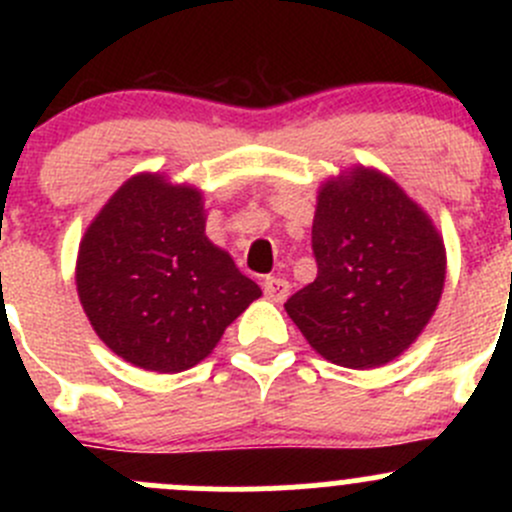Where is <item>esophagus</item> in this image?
Here are the masks:
<instances>
[{
	"label": "esophagus",
	"instance_id": "obj_1",
	"mask_svg": "<svg viewBox=\"0 0 512 512\" xmlns=\"http://www.w3.org/2000/svg\"><path fill=\"white\" fill-rule=\"evenodd\" d=\"M262 289H265V297L270 299V302H285L289 294V282L285 277H267V280L262 282Z\"/></svg>",
	"mask_w": 512,
	"mask_h": 512
}]
</instances>
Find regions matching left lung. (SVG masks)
<instances>
[{
    "label": "left lung",
    "instance_id": "1",
    "mask_svg": "<svg viewBox=\"0 0 512 512\" xmlns=\"http://www.w3.org/2000/svg\"><path fill=\"white\" fill-rule=\"evenodd\" d=\"M317 280L285 302L312 349L347 369L389 364L416 342L446 282V247L426 213L359 165L319 188Z\"/></svg>",
    "mask_w": 512,
    "mask_h": 512
}]
</instances>
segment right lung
Returning a JSON list of instances; mask_svg holds the SVG:
<instances>
[{
    "label": "right lung",
    "instance_id": "obj_1",
    "mask_svg": "<svg viewBox=\"0 0 512 512\" xmlns=\"http://www.w3.org/2000/svg\"><path fill=\"white\" fill-rule=\"evenodd\" d=\"M76 289L101 342L158 374L203 361L262 294L205 235L200 190L158 173L128 178L86 227Z\"/></svg>",
    "mask_w": 512,
    "mask_h": 512
}]
</instances>
